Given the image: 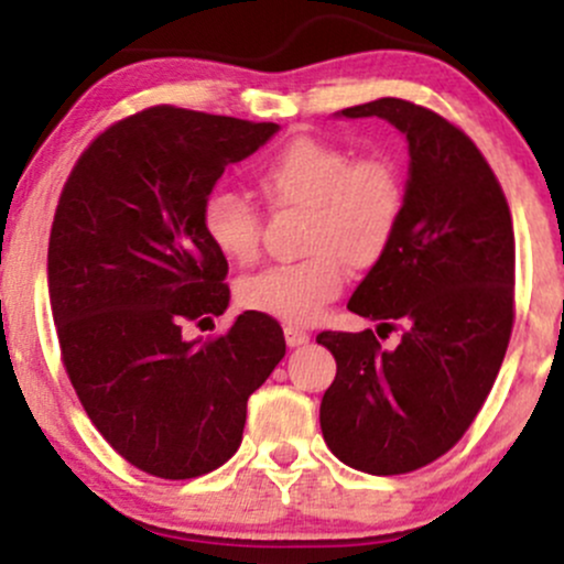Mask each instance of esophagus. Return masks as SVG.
I'll use <instances>...</instances> for the list:
<instances>
[{"label":"esophagus","instance_id":"1","mask_svg":"<svg viewBox=\"0 0 564 564\" xmlns=\"http://www.w3.org/2000/svg\"><path fill=\"white\" fill-rule=\"evenodd\" d=\"M283 334H286V345L289 348H300V345H305L307 339H311V334L305 329H300V326H283Z\"/></svg>","mask_w":564,"mask_h":564}]
</instances>
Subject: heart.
<instances>
[{
	"instance_id": "1",
	"label": "heart",
	"mask_w": 564,
	"mask_h": 564,
	"mask_svg": "<svg viewBox=\"0 0 564 564\" xmlns=\"http://www.w3.org/2000/svg\"><path fill=\"white\" fill-rule=\"evenodd\" d=\"M257 187L272 208L307 214L305 259L272 264L238 283L246 311L289 324H311L337 300L348 264L369 270L391 251L404 219L406 187L399 165L382 154L352 158L332 141L300 135L272 152L257 171ZM200 227L208 243L235 264L259 257L262 219L249 197L230 189L206 195Z\"/></svg>"
}]
</instances>
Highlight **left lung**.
Here are the masks:
<instances>
[{"label": "left lung", "instance_id": "1", "mask_svg": "<svg viewBox=\"0 0 564 564\" xmlns=\"http://www.w3.org/2000/svg\"><path fill=\"white\" fill-rule=\"evenodd\" d=\"M345 117H382L410 141L406 206L391 251L348 307L377 332H321L337 377L321 431L345 466L410 474L471 429L513 329V225L479 147L438 111L377 98ZM401 330L395 349H382Z\"/></svg>", "mask_w": 564, "mask_h": 564}]
</instances>
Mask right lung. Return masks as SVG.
<instances>
[{"label": "right lung", "mask_w": 564, "mask_h": 564, "mask_svg": "<svg viewBox=\"0 0 564 564\" xmlns=\"http://www.w3.org/2000/svg\"><path fill=\"white\" fill-rule=\"evenodd\" d=\"M275 131L160 104L98 133L61 189L47 249L61 361L109 447L158 479L230 460L246 401L286 356L281 324L253 311L206 343L184 339L230 302L203 200Z\"/></svg>", "instance_id": "right-lung-1"}]
</instances>
